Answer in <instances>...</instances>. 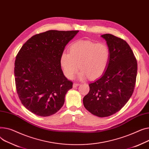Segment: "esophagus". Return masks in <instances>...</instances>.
<instances>
[{
	"instance_id": "esophagus-1",
	"label": "esophagus",
	"mask_w": 149,
	"mask_h": 149,
	"mask_svg": "<svg viewBox=\"0 0 149 149\" xmlns=\"http://www.w3.org/2000/svg\"><path fill=\"white\" fill-rule=\"evenodd\" d=\"M79 85H80L79 84H77V83H73V88H76V87L78 86Z\"/></svg>"
}]
</instances>
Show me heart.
I'll return each instance as SVG.
<instances>
[{"label":"heart","mask_w":149,"mask_h":149,"mask_svg":"<svg viewBox=\"0 0 149 149\" xmlns=\"http://www.w3.org/2000/svg\"><path fill=\"white\" fill-rule=\"evenodd\" d=\"M110 58V51L106 44L89 40L78 41L70 47V54L64 52L60 63L65 76L72 79L78 70H82L79 78L88 76L91 79L100 77L106 71Z\"/></svg>","instance_id":"obj_1"}]
</instances>
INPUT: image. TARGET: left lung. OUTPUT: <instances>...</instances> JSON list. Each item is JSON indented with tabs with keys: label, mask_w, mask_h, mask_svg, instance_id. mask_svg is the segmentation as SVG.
Returning <instances> with one entry per match:
<instances>
[{
	"label": "left lung",
	"mask_w": 149,
	"mask_h": 149,
	"mask_svg": "<svg viewBox=\"0 0 149 149\" xmlns=\"http://www.w3.org/2000/svg\"><path fill=\"white\" fill-rule=\"evenodd\" d=\"M110 51L107 68L101 77L89 84L83 99L85 108L99 117L110 116L123 108L132 96L136 82L137 62L123 40L112 34L101 36Z\"/></svg>",
	"instance_id": "1"
}]
</instances>
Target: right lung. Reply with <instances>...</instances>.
<instances>
[{"label": "right lung", "instance_id": "right-lung-1", "mask_svg": "<svg viewBox=\"0 0 149 149\" xmlns=\"http://www.w3.org/2000/svg\"><path fill=\"white\" fill-rule=\"evenodd\" d=\"M79 31L50 30L26 41L17 55L14 75L19 97L34 114L47 117L58 112L72 88L61 69L60 57Z\"/></svg>", "mask_w": 149, "mask_h": 149}]
</instances>
